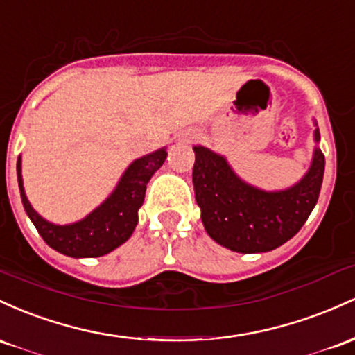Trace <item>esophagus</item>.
<instances>
[{"instance_id": "esophagus-1", "label": "esophagus", "mask_w": 355, "mask_h": 355, "mask_svg": "<svg viewBox=\"0 0 355 355\" xmlns=\"http://www.w3.org/2000/svg\"><path fill=\"white\" fill-rule=\"evenodd\" d=\"M196 139V134L193 132H184V134H179L178 135V142H191Z\"/></svg>"}]
</instances>
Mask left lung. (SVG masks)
<instances>
[{"instance_id": "1", "label": "left lung", "mask_w": 355, "mask_h": 355, "mask_svg": "<svg viewBox=\"0 0 355 355\" xmlns=\"http://www.w3.org/2000/svg\"><path fill=\"white\" fill-rule=\"evenodd\" d=\"M313 141L320 142L313 121ZM193 184L206 233L236 253H265L293 238L315 208L325 159L315 146L309 171L285 189L266 191L241 179L228 159L194 146Z\"/></svg>"}]
</instances>
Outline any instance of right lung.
I'll return each instance as SVG.
<instances>
[{
  "label": "right lung",
  "instance_id": "1",
  "mask_svg": "<svg viewBox=\"0 0 355 355\" xmlns=\"http://www.w3.org/2000/svg\"><path fill=\"white\" fill-rule=\"evenodd\" d=\"M166 147L135 159L127 166L117 186L101 205L82 220L70 225H55L38 214L28 201L21 176V156L17 162L18 186L23 208L38 230L40 236L58 253L71 258H95L114 252L129 240L137 226L139 208L144 202L146 186L164 164Z\"/></svg>",
  "mask_w": 355,
  "mask_h": 355
}]
</instances>
